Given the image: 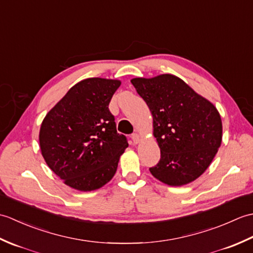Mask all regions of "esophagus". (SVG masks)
I'll return each instance as SVG.
<instances>
[{
	"mask_svg": "<svg viewBox=\"0 0 253 253\" xmlns=\"http://www.w3.org/2000/svg\"><path fill=\"white\" fill-rule=\"evenodd\" d=\"M131 139H132V142L137 144V143H139V141H140V136H139L138 133H132Z\"/></svg>",
	"mask_w": 253,
	"mask_h": 253,
	"instance_id": "obj_1",
	"label": "esophagus"
}]
</instances>
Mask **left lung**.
Returning a JSON list of instances; mask_svg holds the SVG:
<instances>
[{"instance_id": "1", "label": "left lung", "mask_w": 253, "mask_h": 253, "mask_svg": "<svg viewBox=\"0 0 253 253\" xmlns=\"http://www.w3.org/2000/svg\"><path fill=\"white\" fill-rule=\"evenodd\" d=\"M131 84L152 113L153 135L161 150L159 163L149 169L151 174L169 186L197 179L222 142L216 107L174 75L133 78Z\"/></svg>"}]
</instances>
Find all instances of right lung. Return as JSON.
<instances>
[{"mask_svg": "<svg viewBox=\"0 0 253 253\" xmlns=\"http://www.w3.org/2000/svg\"><path fill=\"white\" fill-rule=\"evenodd\" d=\"M120 80L88 78L68 90L41 124L39 142L47 166L69 187L99 189L115 175L128 147L109 110Z\"/></svg>", "mask_w": 253, "mask_h": 253, "instance_id": "add662e5", "label": "right lung"}]
</instances>
